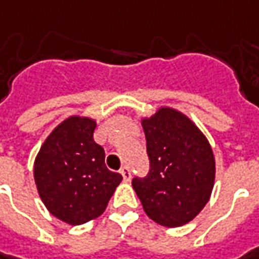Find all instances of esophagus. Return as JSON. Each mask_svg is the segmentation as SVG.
Masks as SVG:
<instances>
[{"label": "esophagus", "mask_w": 259, "mask_h": 259, "mask_svg": "<svg viewBox=\"0 0 259 259\" xmlns=\"http://www.w3.org/2000/svg\"><path fill=\"white\" fill-rule=\"evenodd\" d=\"M120 174L123 176V181L124 182H129L130 179H132V172H130V169L127 166H123L120 169Z\"/></svg>", "instance_id": "esophagus-1"}]
</instances>
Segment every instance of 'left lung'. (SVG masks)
Wrapping results in <instances>:
<instances>
[{
	"label": "left lung",
	"instance_id": "obj_1",
	"mask_svg": "<svg viewBox=\"0 0 259 259\" xmlns=\"http://www.w3.org/2000/svg\"><path fill=\"white\" fill-rule=\"evenodd\" d=\"M150 169L132 186L150 219L167 228L191 222L208 203L215 156L208 139L179 110L160 107L142 119Z\"/></svg>",
	"mask_w": 259,
	"mask_h": 259
}]
</instances>
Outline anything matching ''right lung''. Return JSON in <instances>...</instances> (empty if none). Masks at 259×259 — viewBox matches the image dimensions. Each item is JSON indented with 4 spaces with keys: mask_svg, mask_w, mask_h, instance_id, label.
I'll return each instance as SVG.
<instances>
[{
    "mask_svg": "<svg viewBox=\"0 0 259 259\" xmlns=\"http://www.w3.org/2000/svg\"><path fill=\"white\" fill-rule=\"evenodd\" d=\"M97 123L70 116L53 130L34 162V181L51 215L70 225L100 217L121 182L104 163V149L94 142Z\"/></svg>",
    "mask_w": 259,
    "mask_h": 259,
    "instance_id": "add662e5",
    "label": "right lung"
}]
</instances>
